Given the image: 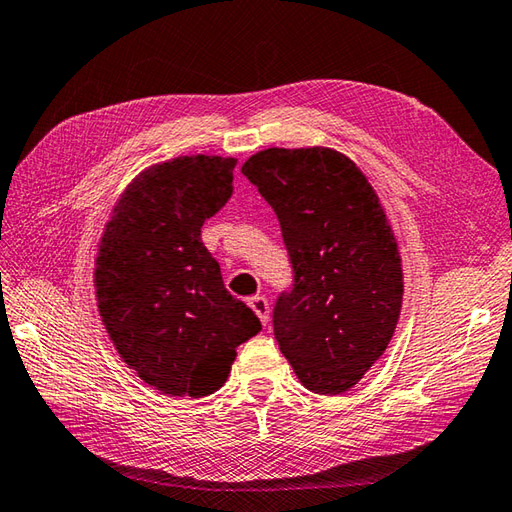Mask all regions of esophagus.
<instances>
[{"instance_id":"esophagus-1","label":"esophagus","mask_w":512,"mask_h":512,"mask_svg":"<svg viewBox=\"0 0 512 512\" xmlns=\"http://www.w3.org/2000/svg\"><path fill=\"white\" fill-rule=\"evenodd\" d=\"M247 304H249V309H252L258 315L260 322H263V324L269 322V302H267V298H263V295H254V298L247 300Z\"/></svg>"}]
</instances>
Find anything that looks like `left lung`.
<instances>
[{"label": "left lung", "instance_id": "8db88e82", "mask_svg": "<svg viewBox=\"0 0 512 512\" xmlns=\"http://www.w3.org/2000/svg\"><path fill=\"white\" fill-rule=\"evenodd\" d=\"M241 173L278 214L295 274L274 309L280 352L306 390L348 392L388 348L403 304L399 245L377 190L328 146H271Z\"/></svg>", "mask_w": 512, "mask_h": 512}]
</instances>
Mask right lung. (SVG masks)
<instances>
[{
	"label": "right lung",
	"instance_id": "obj_1",
	"mask_svg": "<svg viewBox=\"0 0 512 512\" xmlns=\"http://www.w3.org/2000/svg\"><path fill=\"white\" fill-rule=\"evenodd\" d=\"M236 157L179 155L135 175L102 230L98 311L131 370L162 394L201 399L230 377L236 346L260 331L227 293L201 225L232 195Z\"/></svg>",
	"mask_w": 512,
	"mask_h": 512
}]
</instances>
